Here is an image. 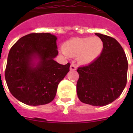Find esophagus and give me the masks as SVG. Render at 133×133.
<instances>
[{"label": "esophagus", "mask_w": 133, "mask_h": 133, "mask_svg": "<svg viewBox=\"0 0 133 133\" xmlns=\"http://www.w3.org/2000/svg\"><path fill=\"white\" fill-rule=\"evenodd\" d=\"M77 70V67L75 65V64L74 63H72L70 65V70Z\"/></svg>", "instance_id": "1"}]
</instances>
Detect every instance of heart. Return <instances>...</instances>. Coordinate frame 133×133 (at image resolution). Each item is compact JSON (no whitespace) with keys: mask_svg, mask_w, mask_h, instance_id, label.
<instances>
[{"mask_svg":"<svg viewBox=\"0 0 133 133\" xmlns=\"http://www.w3.org/2000/svg\"><path fill=\"white\" fill-rule=\"evenodd\" d=\"M103 48L101 38L94 36L92 38H76L67 41L63 45L64 54L69 56H77L81 63H89L99 56Z\"/></svg>","mask_w":133,"mask_h":133,"instance_id":"heart-1","label":"heart"}]
</instances>
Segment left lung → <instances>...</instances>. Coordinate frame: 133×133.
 Instances as JSON below:
<instances>
[{"instance_id": "left-lung-1", "label": "left lung", "mask_w": 133, "mask_h": 133, "mask_svg": "<svg viewBox=\"0 0 133 133\" xmlns=\"http://www.w3.org/2000/svg\"><path fill=\"white\" fill-rule=\"evenodd\" d=\"M95 34L103 41V50L91 63L78 68L77 92L81 102L103 106L117 99L126 87L128 60L116 39L99 33Z\"/></svg>"}]
</instances>
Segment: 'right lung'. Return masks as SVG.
<instances>
[{
    "label": "right lung",
    "instance_id": "1",
    "mask_svg": "<svg viewBox=\"0 0 133 133\" xmlns=\"http://www.w3.org/2000/svg\"><path fill=\"white\" fill-rule=\"evenodd\" d=\"M56 37L50 33H32L23 36L9 50L5 72L11 95L30 105H44L56 96L57 87L70 71V63L59 64ZM39 62L34 67L32 61Z\"/></svg>",
    "mask_w": 133,
    "mask_h": 133
}]
</instances>
